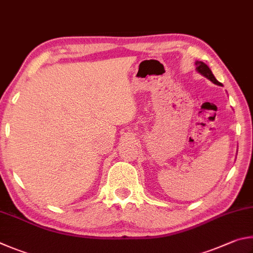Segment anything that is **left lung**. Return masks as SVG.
Segmentation results:
<instances>
[{"label": "left lung", "instance_id": "obj_1", "mask_svg": "<svg viewBox=\"0 0 253 253\" xmlns=\"http://www.w3.org/2000/svg\"><path fill=\"white\" fill-rule=\"evenodd\" d=\"M196 65H197V71H198V72H200L202 75H205L206 78L209 79L210 81H212L214 84H218V85H221V83L219 81H216V79L214 78V75L212 74L211 70L209 69V66L203 63V62H201V61H197L196 62Z\"/></svg>", "mask_w": 253, "mask_h": 253}]
</instances>
